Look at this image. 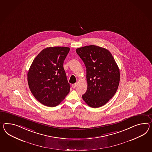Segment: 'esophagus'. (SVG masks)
I'll list each match as a JSON object with an SVG mask.
<instances>
[{
	"label": "esophagus",
	"instance_id": "obj_1",
	"mask_svg": "<svg viewBox=\"0 0 152 152\" xmlns=\"http://www.w3.org/2000/svg\"><path fill=\"white\" fill-rule=\"evenodd\" d=\"M77 86V83H75V84L72 85V88H73V89H74V88H76V86Z\"/></svg>",
	"mask_w": 152,
	"mask_h": 152
}]
</instances>
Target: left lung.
Returning a JSON list of instances; mask_svg holds the SVG:
<instances>
[{"instance_id":"1","label":"left lung","mask_w":152,"mask_h":152,"mask_svg":"<svg viewBox=\"0 0 152 152\" xmlns=\"http://www.w3.org/2000/svg\"><path fill=\"white\" fill-rule=\"evenodd\" d=\"M86 68L88 88L83 100L93 108L105 105L117 91L120 78L118 66L109 50L95 45L76 50Z\"/></svg>"}]
</instances>
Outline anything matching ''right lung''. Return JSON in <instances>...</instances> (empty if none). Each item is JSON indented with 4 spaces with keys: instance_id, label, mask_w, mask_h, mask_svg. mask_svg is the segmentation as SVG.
<instances>
[{
    "instance_id": "add662e5",
    "label": "right lung",
    "mask_w": 152,
    "mask_h": 152,
    "mask_svg": "<svg viewBox=\"0 0 152 152\" xmlns=\"http://www.w3.org/2000/svg\"><path fill=\"white\" fill-rule=\"evenodd\" d=\"M70 48L50 47L36 57L27 73V82L34 96L42 104L55 107L70 91L63 62Z\"/></svg>"
}]
</instances>
